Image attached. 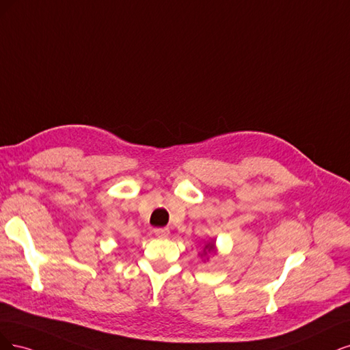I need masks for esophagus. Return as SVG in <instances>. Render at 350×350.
Segmentation results:
<instances>
[{
	"instance_id": "34e87169",
	"label": "esophagus",
	"mask_w": 350,
	"mask_h": 350,
	"mask_svg": "<svg viewBox=\"0 0 350 350\" xmlns=\"http://www.w3.org/2000/svg\"><path fill=\"white\" fill-rule=\"evenodd\" d=\"M154 234L157 237H161V239H164V237H168V234H170V230H168V228H155Z\"/></svg>"
}]
</instances>
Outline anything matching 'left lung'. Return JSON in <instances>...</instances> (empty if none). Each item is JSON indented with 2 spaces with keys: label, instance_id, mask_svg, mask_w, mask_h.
<instances>
[{
  "label": "left lung",
  "instance_id": "left-lung-1",
  "mask_svg": "<svg viewBox=\"0 0 350 350\" xmlns=\"http://www.w3.org/2000/svg\"><path fill=\"white\" fill-rule=\"evenodd\" d=\"M215 252V241H211V243H208L206 245H205V249H204V254H208V253H213Z\"/></svg>",
  "mask_w": 350,
  "mask_h": 350
}]
</instances>
